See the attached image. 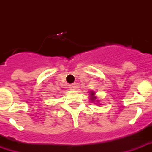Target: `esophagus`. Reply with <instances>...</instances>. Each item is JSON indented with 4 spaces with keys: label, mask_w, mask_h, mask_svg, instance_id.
Here are the masks:
<instances>
[{
    "label": "esophagus",
    "mask_w": 152,
    "mask_h": 152,
    "mask_svg": "<svg viewBox=\"0 0 152 152\" xmlns=\"http://www.w3.org/2000/svg\"><path fill=\"white\" fill-rule=\"evenodd\" d=\"M76 87H77V85H76V83H73V84L69 85V88L71 89H76Z\"/></svg>",
    "instance_id": "34e87169"
}]
</instances>
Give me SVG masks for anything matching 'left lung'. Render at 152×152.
<instances>
[{
  "label": "left lung",
  "mask_w": 152,
  "mask_h": 152,
  "mask_svg": "<svg viewBox=\"0 0 152 152\" xmlns=\"http://www.w3.org/2000/svg\"><path fill=\"white\" fill-rule=\"evenodd\" d=\"M94 95H95V94H94V91H92V92L90 93V97H91L90 99H91V101H92V102L95 101L96 99H97V98H96Z\"/></svg>",
  "instance_id": "left-lung-1"
}]
</instances>
